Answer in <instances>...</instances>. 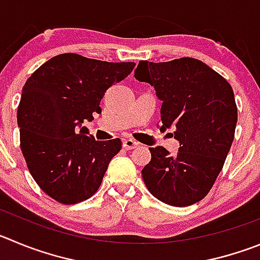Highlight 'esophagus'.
Here are the masks:
<instances>
[{
  "mask_svg": "<svg viewBox=\"0 0 260 260\" xmlns=\"http://www.w3.org/2000/svg\"><path fill=\"white\" fill-rule=\"evenodd\" d=\"M137 145H138V142H136L135 140H132V138H125V140H123V147L127 150L135 149Z\"/></svg>",
  "mask_w": 260,
  "mask_h": 260,
  "instance_id": "obj_1",
  "label": "esophagus"
}]
</instances>
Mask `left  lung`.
Segmentation results:
<instances>
[{"label": "left lung", "instance_id": "left-lung-1", "mask_svg": "<svg viewBox=\"0 0 260 260\" xmlns=\"http://www.w3.org/2000/svg\"><path fill=\"white\" fill-rule=\"evenodd\" d=\"M136 79L151 84L161 101L160 129H172L177 155L150 147L142 169L147 190L173 207L203 200L220 173L235 137L237 106L234 89L222 75L191 57L167 62L140 61Z\"/></svg>", "mask_w": 260, "mask_h": 260}]
</instances>
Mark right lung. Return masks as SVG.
I'll return each mask as SVG.
<instances>
[{
	"label": "right lung",
	"mask_w": 260,
	"mask_h": 260,
	"mask_svg": "<svg viewBox=\"0 0 260 260\" xmlns=\"http://www.w3.org/2000/svg\"><path fill=\"white\" fill-rule=\"evenodd\" d=\"M135 65L61 53L24 84L18 108L21 152L38 186L59 203L91 198L122 149L119 138L96 141L82 124L101 113L106 89L127 78Z\"/></svg>",
	"instance_id": "1"
}]
</instances>
